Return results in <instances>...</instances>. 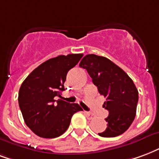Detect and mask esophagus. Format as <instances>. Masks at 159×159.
<instances>
[{
	"label": "esophagus",
	"instance_id": "obj_1",
	"mask_svg": "<svg viewBox=\"0 0 159 159\" xmlns=\"http://www.w3.org/2000/svg\"><path fill=\"white\" fill-rule=\"evenodd\" d=\"M85 115L87 116V118L89 119V120H93V119L95 118V116L93 114H92V113L89 112H85Z\"/></svg>",
	"mask_w": 159,
	"mask_h": 159
}]
</instances>
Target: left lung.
Masks as SVG:
<instances>
[{
	"label": "left lung",
	"instance_id": "1",
	"mask_svg": "<svg viewBox=\"0 0 159 159\" xmlns=\"http://www.w3.org/2000/svg\"><path fill=\"white\" fill-rule=\"evenodd\" d=\"M80 67L87 70L92 81L106 101L103 108L109 111L108 123L103 137L121 135L130 127L136 116L138 91L130 76L106 57L91 54L80 62Z\"/></svg>",
	"mask_w": 159,
	"mask_h": 159
}]
</instances>
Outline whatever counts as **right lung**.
Segmentation results:
<instances>
[{
    "label": "right lung",
    "instance_id": "obj_1",
    "mask_svg": "<svg viewBox=\"0 0 159 159\" xmlns=\"http://www.w3.org/2000/svg\"><path fill=\"white\" fill-rule=\"evenodd\" d=\"M83 54L58 56L39 65L20 87L18 103L25 124L37 136L58 137L67 130L74 114L83 109L61 98L68 70L74 67Z\"/></svg>",
    "mask_w": 159,
    "mask_h": 159
}]
</instances>
